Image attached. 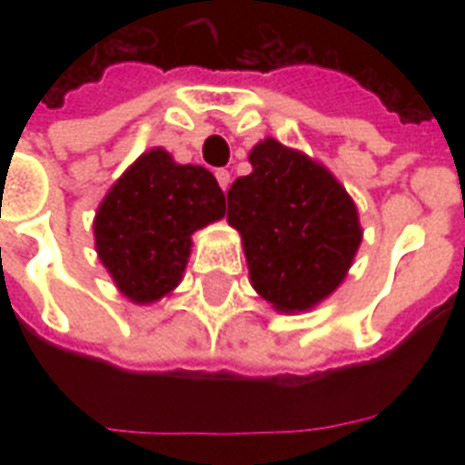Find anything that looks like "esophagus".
I'll return each mask as SVG.
<instances>
[{
	"instance_id": "obj_1",
	"label": "esophagus",
	"mask_w": 465,
	"mask_h": 465,
	"mask_svg": "<svg viewBox=\"0 0 465 465\" xmlns=\"http://www.w3.org/2000/svg\"><path fill=\"white\" fill-rule=\"evenodd\" d=\"M216 182H219V186L226 192V189H229V183H232V173L226 172V169H219V172H216Z\"/></svg>"
}]
</instances>
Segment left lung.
Instances as JSON below:
<instances>
[{"label":"left lung","instance_id":"8db88e82","mask_svg":"<svg viewBox=\"0 0 465 465\" xmlns=\"http://www.w3.org/2000/svg\"><path fill=\"white\" fill-rule=\"evenodd\" d=\"M252 173L229 189L226 222L242 233L249 279L276 312H309L346 279L361 246L356 203L326 166L263 139Z\"/></svg>","mask_w":465,"mask_h":465}]
</instances>
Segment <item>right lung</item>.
<instances>
[{"instance_id":"obj_1","label":"right lung","mask_w":465,"mask_h":465,"mask_svg":"<svg viewBox=\"0 0 465 465\" xmlns=\"http://www.w3.org/2000/svg\"><path fill=\"white\" fill-rule=\"evenodd\" d=\"M223 213L226 199L209 169L176 163L169 152L152 149L99 203L96 253L129 302L153 303L182 282L192 233Z\"/></svg>"}]
</instances>
